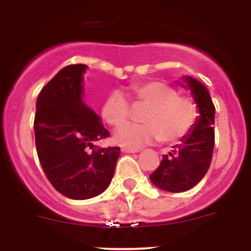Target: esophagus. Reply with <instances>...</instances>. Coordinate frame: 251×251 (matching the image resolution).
<instances>
[{
    "label": "esophagus",
    "instance_id": "1",
    "mask_svg": "<svg viewBox=\"0 0 251 251\" xmlns=\"http://www.w3.org/2000/svg\"><path fill=\"white\" fill-rule=\"evenodd\" d=\"M122 152H123V153H137V152H138V150H134V148L123 147V148H122Z\"/></svg>",
    "mask_w": 251,
    "mask_h": 251
}]
</instances>
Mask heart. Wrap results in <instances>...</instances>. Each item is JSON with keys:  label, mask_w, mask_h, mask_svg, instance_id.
<instances>
[{"label": "heart", "mask_w": 251, "mask_h": 251, "mask_svg": "<svg viewBox=\"0 0 251 251\" xmlns=\"http://www.w3.org/2000/svg\"><path fill=\"white\" fill-rule=\"evenodd\" d=\"M134 101L146 105L141 124H124L129 115V104L121 92H114L101 106V117L113 127L114 142L129 148H139L151 142L179 141L191 132L197 119V105L191 98L178 95L174 86L165 81L139 83L130 89Z\"/></svg>", "instance_id": "obj_1"}]
</instances>
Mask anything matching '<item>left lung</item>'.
Returning <instances> with one entry per match:
<instances>
[{
    "instance_id": "left-lung-1",
    "label": "left lung",
    "mask_w": 251,
    "mask_h": 251,
    "mask_svg": "<svg viewBox=\"0 0 251 251\" xmlns=\"http://www.w3.org/2000/svg\"><path fill=\"white\" fill-rule=\"evenodd\" d=\"M182 86L191 90L199 115L181 143L162 156L161 165L150 176L154 186L168 192L187 191L200 182L211 163L215 145V106L206 86L192 76H182Z\"/></svg>"
}]
</instances>
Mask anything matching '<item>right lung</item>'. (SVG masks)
Masks as SVG:
<instances>
[{"label":"right lung","mask_w":251,"mask_h":251,"mask_svg":"<svg viewBox=\"0 0 251 251\" xmlns=\"http://www.w3.org/2000/svg\"><path fill=\"white\" fill-rule=\"evenodd\" d=\"M84 64L68 65L40 92L34 130L36 151L55 190L73 200H86L112 182L119 147L93 150L109 136L101 119L83 100ZM89 148L92 151H88Z\"/></svg>","instance_id":"1"}]
</instances>
